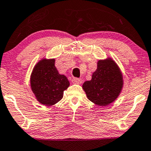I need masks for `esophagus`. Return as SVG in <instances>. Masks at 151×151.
I'll use <instances>...</instances> for the list:
<instances>
[{"instance_id":"34e87169","label":"esophagus","mask_w":151,"mask_h":151,"mask_svg":"<svg viewBox=\"0 0 151 151\" xmlns=\"http://www.w3.org/2000/svg\"><path fill=\"white\" fill-rule=\"evenodd\" d=\"M72 81V83H77V84H80V83H81L82 82V80L81 79H79V78H73Z\"/></svg>"}]
</instances>
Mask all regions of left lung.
<instances>
[{"mask_svg": "<svg viewBox=\"0 0 151 151\" xmlns=\"http://www.w3.org/2000/svg\"><path fill=\"white\" fill-rule=\"evenodd\" d=\"M123 84V78L117 65L109 58L98 61L92 79L85 81L83 88L91 102L106 106L117 98Z\"/></svg>", "mask_w": 151, "mask_h": 151, "instance_id": "8db88e82", "label": "left lung"}]
</instances>
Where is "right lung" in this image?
<instances>
[{
    "label": "right lung",
    "instance_id": "1",
    "mask_svg": "<svg viewBox=\"0 0 151 151\" xmlns=\"http://www.w3.org/2000/svg\"><path fill=\"white\" fill-rule=\"evenodd\" d=\"M30 86L37 100L42 104L50 106L61 100L70 82L65 76L58 73L54 59H43L34 68Z\"/></svg>",
    "mask_w": 151,
    "mask_h": 151
}]
</instances>
